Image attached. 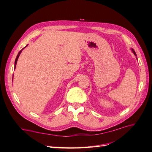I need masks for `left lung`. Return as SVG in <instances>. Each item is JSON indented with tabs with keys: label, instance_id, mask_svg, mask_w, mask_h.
I'll use <instances>...</instances> for the list:
<instances>
[{
	"label": "left lung",
	"instance_id": "1",
	"mask_svg": "<svg viewBox=\"0 0 152 152\" xmlns=\"http://www.w3.org/2000/svg\"><path fill=\"white\" fill-rule=\"evenodd\" d=\"M131 50H132V52L133 53H134V55H135V56H136V54L135 51H134V49H132V48H131ZM136 58H137V57H136Z\"/></svg>",
	"mask_w": 152,
	"mask_h": 152
}]
</instances>
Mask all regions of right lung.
<instances>
[{
    "mask_svg": "<svg viewBox=\"0 0 152 152\" xmlns=\"http://www.w3.org/2000/svg\"><path fill=\"white\" fill-rule=\"evenodd\" d=\"M27 45H26V46H25L24 48H23V49H22L20 50V51L19 53H18V55H17V56H16V59H15V69L16 68V63H17V61H18V58H19V56H20V55L21 53L22 52L23 49H25V48L27 46ZM12 81H13V75H12Z\"/></svg>",
    "mask_w": 152,
    "mask_h": 152,
    "instance_id": "1",
    "label": "right lung"
}]
</instances>
